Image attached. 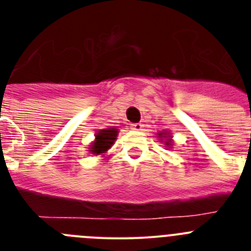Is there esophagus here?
<instances>
[{"label": "esophagus", "instance_id": "34e87169", "mask_svg": "<svg viewBox=\"0 0 251 251\" xmlns=\"http://www.w3.org/2000/svg\"><path fill=\"white\" fill-rule=\"evenodd\" d=\"M142 128H143V124H142V123H134V124H132V129H134V130H142Z\"/></svg>", "mask_w": 251, "mask_h": 251}]
</instances>
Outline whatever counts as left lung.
Wrapping results in <instances>:
<instances>
[{"instance_id": "8db88e82", "label": "left lung", "mask_w": 251, "mask_h": 251, "mask_svg": "<svg viewBox=\"0 0 251 251\" xmlns=\"http://www.w3.org/2000/svg\"><path fill=\"white\" fill-rule=\"evenodd\" d=\"M158 137L162 139V138H165V146L168 147V148H172V146H173V141H172V137L171 134H169V132H159L158 133Z\"/></svg>"}]
</instances>
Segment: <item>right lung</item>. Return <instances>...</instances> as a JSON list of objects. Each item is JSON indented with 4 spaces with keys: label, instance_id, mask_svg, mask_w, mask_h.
<instances>
[{
    "label": "right lung",
    "instance_id": "obj_1",
    "mask_svg": "<svg viewBox=\"0 0 251 251\" xmlns=\"http://www.w3.org/2000/svg\"><path fill=\"white\" fill-rule=\"evenodd\" d=\"M118 129L116 128H107V129L98 130L96 134V139L93 143H91L89 151L94 155H100L104 154L110 147L114 144V141L117 139Z\"/></svg>",
    "mask_w": 251,
    "mask_h": 251
}]
</instances>
